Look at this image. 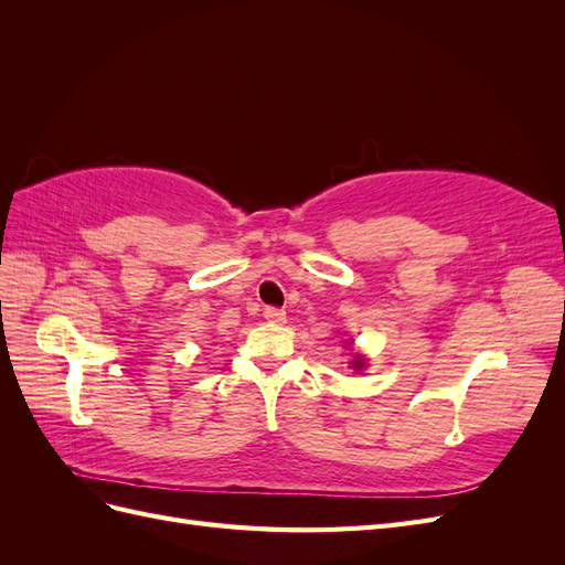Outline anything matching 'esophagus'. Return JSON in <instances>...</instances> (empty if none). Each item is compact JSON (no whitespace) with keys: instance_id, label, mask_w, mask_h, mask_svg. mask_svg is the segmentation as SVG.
<instances>
[{"instance_id":"esophagus-1","label":"esophagus","mask_w":565,"mask_h":565,"mask_svg":"<svg viewBox=\"0 0 565 565\" xmlns=\"http://www.w3.org/2000/svg\"><path fill=\"white\" fill-rule=\"evenodd\" d=\"M264 318H266L268 322H285L287 313H285L282 309H273V306H268V309L264 311Z\"/></svg>"}]
</instances>
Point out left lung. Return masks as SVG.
Returning <instances> with one entry per match:
<instances>
[{
    "mask_svg": "<svg viewBox=\"0 0 565 565\" xmlns=\"http://www.w3.org/2000/svg\"><path fill=\"white\" fill-rule=\"evenodd\" d=\"M351 367H353L355 372H361V370L365 367V358H363V355H355L353 361H351Z\"/></svg>",
    "mask_w": 565,
    "mask_h": 565,
    "instance_id": "obj_1",
    "label": "left lung"
}]
</instances>
